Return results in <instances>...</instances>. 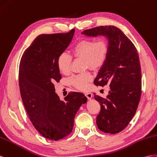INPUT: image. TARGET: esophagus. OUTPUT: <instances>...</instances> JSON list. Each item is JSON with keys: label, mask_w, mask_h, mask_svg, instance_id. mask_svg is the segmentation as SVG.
I'll return each mask as SVG.
<instances>
[{"label": "esophagus", "mask_w": 157, "mask_h": 157, "mask_svg": "<svg viewBox=\"0 0 157 157\" xmlns=\"http://www.w3.org/2000/svg\"><path fill=\"white\" fill-rule=\"evenodd\" d=\"M85 95H86L88 99H91V98L93 97V95L91 93H85Z\"/></svg>", "instance_id": "34e87169"}]
</instances>
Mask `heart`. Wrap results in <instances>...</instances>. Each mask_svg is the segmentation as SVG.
Masks as SVG:
<instances>
[{
    "instance_id": "b5f03b06",
    "label": "heart",
    "mask_w": 157,
    "mask_h": 157,
    "mask_svg": "<svg viewBox=\"0 0 157 157\" xmlns=\"http://www.w3.org/2000/svg\"><path fill=\"white\" fill-rule=\"evenodd\" d=\"M109 53V44L103 39H83L75 44L72 49L75 58L85 60V66L92 70L99 68L105 62ZM71 57L66 52H62L57 59V67L60 72L67 74L70 72ZM92 76L89 73L73 75L70 83L79 90L86 91L89 87Z\"/></svg>"
}]
</instances>
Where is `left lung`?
I'll use <instances>...</instances> for the list:
<instances>
[{
    "instance_id": "left-lung-1",
    "label": "left lung",
    "mask_w": 157,
    "mask_h": 157,
    "mask_svg": "<svg viewBox=\"0 0 157 157\" xmlns=\"http://www.w3.org/2000/svg\"><path fill=\"white\" fill-rule=\"evenodd\" d=\"M87 37H105L109 53L94 83H110L106 98L94 94L101 105L96 122L100 130L117 133L126 128L136 114L141 94V71L137 51L133 43L117 27L105 25L83 31Z\"/></svg>"
}]
</instances>
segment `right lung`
Masks as SVG:
<instances>
[{
    "label": "right lung",
    "mask_w": 157,
    "mask_h": 157,
    "mask_svg": "<svg viewBox=\"0 0 157 157\" xmlns=\"http://www.w3.org/2000/svg\"><path fill=\"white\" fill-rule=\"evenodd\" d=\"M74 32L39 35L20 63V91L27 113L39 133L54 141L72 132L75 114L87 101L78 92L70 93L62 101L55 91L54 83L62 78L57 59L69 46Z\"/></svg>",
    "instance_id": "right-lung-1"
}]
</instances>
